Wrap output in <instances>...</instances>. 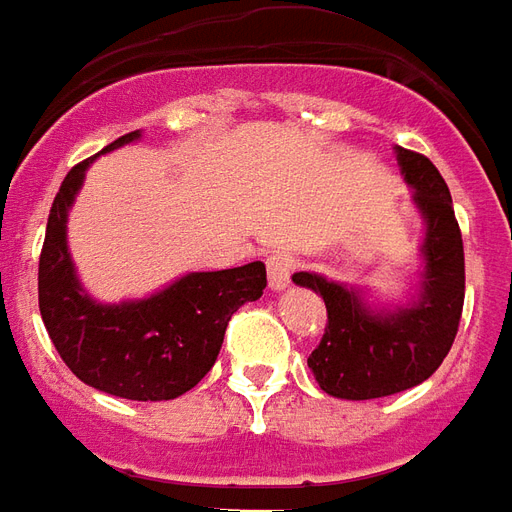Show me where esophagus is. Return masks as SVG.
Returning a JSON list of instances; mask_svg holds the SVG:
<instances>
[{"instance_id":"1","label":"esophagus","mask_w":512,"mask_h":512,"mask_svg":"<svg viewBox=\"0 0 512 512\" xmlns=\"http://www.w3.org/2000/svg\"><path fill=\"white\" fill-rule=\"evenodd\" d=\"M292 270H294V256L289 253H272L270 259H267V278H270V289L275 292H281L289 286V278H292Z\"/></svg>"}]
</instances>
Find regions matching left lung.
Segmentation results:
<instances>
[{"label":"left lung","instance_id":"8db88e82","mask_svg":"<svg viewBox=\"0 0 512 512\" xmlns=\"http://www.w3.org/2000/svg\"><path fill=\"white\" fill-rule=\"evenodd\" d=\"M395 155L425 218L420 297L406 308L374 311L357 289L316 272L292 278L327 305V327L308 368L324 393L346 401L384 398L425 382L450 352L464 311V240L447 182L420 152L395 147Z\"/></svg>","mask_w":512,"mask_h":512}]
</instances>
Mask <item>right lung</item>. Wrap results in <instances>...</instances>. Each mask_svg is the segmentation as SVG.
<instances>
[{"mask_svg": "<svg viewBox=\"0 0 512 512\" xmlns=\"http://www.w3.org/2000/svg\"><path fill=\"white\" fill-rule=\"evenodd\" d=\"M138 136V130L125 133L103 152ZM92 160L67 171L48 212L37 267L40 316L59 357L84 384L130 401H171L207 376L231 313L259 300L267 270L251 261L234 270L190 272L147 300L95 302L81 289L67 253V210Z\"/></svg>", "mask_w": 512, "mask_h": 512, "instance_id": "1", "label": "right lung"}]
</instances>
